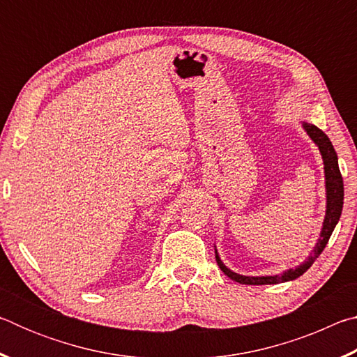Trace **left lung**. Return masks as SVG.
Returning <instances> with one entry per match:
<instances>
[{
	"mask_svg": "<svg viewBox=\"0 0 357 357\" xmlns=\"http://www.w3.org/2000/svg\"><path fill=\"white\" fill-rule=\"evenodd\" d=\"M302 128H304L307 135H309L313 140V143L318 146L319 153H321V157H323V164H324L326 215L323 220V228H321V233H319L318 243L315 244V247H313L310 257L307 258L304 263H301L299 266H296V268L288 269L282 274L261 275V277L241 275V274L233 273L231 269H228L227 266L222 263L219 253H217V249H215V261L222 269V273L228 275L231 280L243 283V285H274V283H283V282L298 279V277L304 274L305 271L315 263V259L321 255V252L324 250L326 244H328L332 231H334L335 225L338 223V220H340L342 208H343V179L340 174V168H338V159H337L335 149L332 146L328 135H326L321 129H318L317 126L305 123L304 121V123H302Z\"/></svg>",
	"mask_w": 357,
	"mask_h": 357,
	"instance_id": "left-lung-1",
	"label": "left lung"
}]
</instances>
